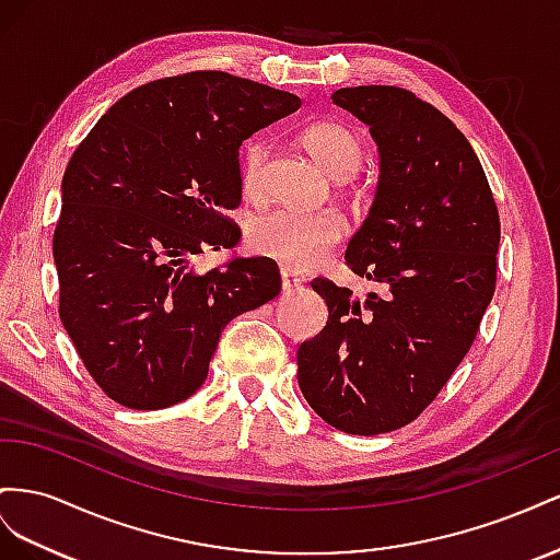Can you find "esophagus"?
<instances>
[{"label": "esophagus", "instance_id": "1", "mask_svg": "<svg viewBox=\"0 0 560 560\" xmlns=\"http://www.w3.org/2000/svg\"><path fill=\"white\" fill-rule=\"evenodd\" d=\"M300 283H302V279L300 277H295V275H291V271H281V289H283V293H293V291H298L300 289Z\"/></svg>", "mask_w": 560, "mask_h": 560}]
</instances>
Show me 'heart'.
Wrapping results in <instances>:
<instances>
[{
	"instance_id": "1",
	"label": "heart",
	"mask_w": 560,
	"mask_h": 560,
	"mask_svg": "<svg viewBox=\"0 0 560 560\" xmlns=\"http://www.w3.org/2000/svg\"><path fill=\"white\" fill-rule=\"evenodd\" d=\"M302 142L312 156L332 178H349L363 164L361 136L340 121H314L302 131ZM265 159L267 142L250 138L238 152V183L244 195L258 199L265 189ZM347 232V222L338 211L298 213V211H269L248 230L250 248L289 269H310L322 262L340 244Z\"/></svg>"
}]
</instances>
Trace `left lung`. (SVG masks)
<instances>
[{
    "label": "left lung",
    "mask_w": 560,
    "mask_h": 560,
    "mask_svg": "<svg viewBox=\"0 0 560 560\" xmlns=\"http://www.w3.org/2000/svg\"><path fill=\"white\" fill-rule=\"evenodd\" d=\"M380 145V185L345 265L377 283L359 300L326 277L328 324L298 349L300 392L357 436L418 420L471 349L498 283L500 213L457 126L398 86L332 93Z\"/></svg>",
    "instance_id": "8db88e82"
}]
</instances>
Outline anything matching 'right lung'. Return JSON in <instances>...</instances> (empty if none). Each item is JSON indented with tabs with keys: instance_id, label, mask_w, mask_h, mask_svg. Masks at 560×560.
I'll return each instance as SVG.
<instances>
[{
	"instance_id": "1",
	"label": "right lung",
	"mask_w": 560,
	"mask_h": 560,
	"mask_svg": "<svg viewBox=\"0 0 560 560\" xmlns=\"http://www.w3.org/2000/svg\"><path fill=\"white\" fill-rule=\"evenodd\" d=\"M300 98L220 70L154 79L112 105L62 175L54 232L58 314L95 385L133 410L195 394L220 332L281 291L279 265L230 255L206 275L203 250L242 230L238 145Z\"/></svg>"
}]
</instances>
